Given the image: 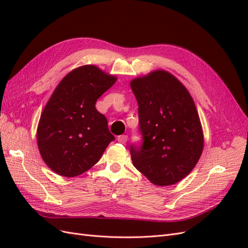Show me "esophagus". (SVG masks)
Masks as SVG:
<instances>
[{
  "label": "esophagus",
  "mask_w": 248,
  "mask_h": 248,
  "mask_svg": "<svg viewBox=\"0 0 248 248\" xmlns=\"http://www.w3.org/2000/svg\"><path fill=\"white\" fill-rule=\"evenodd\" d=\"M127 140H128V137L127 136H120V137H118V141L120 142V144H125V142L127 141Z\"/></svg>",
  "instance_id": "1"
}]
</instances>
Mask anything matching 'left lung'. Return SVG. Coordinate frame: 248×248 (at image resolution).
Instances as JSON below:
<instances>
[{
  "label": "left lung",
  "mask_w": 248,
  "mask_h": 248,
  "mask_svg": "<svg viewBox=\"0 0 248 248\" xmlns=\"http://www.w3.org/2000/svg\"><path fill=\"white\" fill-rule=\"evenodd\" d=\"M139 104L140 147L131 146L133 166L157 186L181 181L204 148L202 124L191 95L166 70L130 81Z\"/></svg>",
  "instance_id": "left-lung-1"
}]
</instances>
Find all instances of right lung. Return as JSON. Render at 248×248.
<instances>
[{"label":"right lung","mask_w":248,"mask_h":248,"mask_svg":"<svg viewBox=\"0 0 248 248\" xmlns=\"http://www.w3.org/2000/svg\"><path fill=\"white\" fill-rule=\"evenodd\" d=\"M116 80L95 65H84L59 82L37 127L40 155L56 174L81 175L99 161L115 140L95 104Z\"/></svg>","instance_id":"add662e5"}]
</instances>
